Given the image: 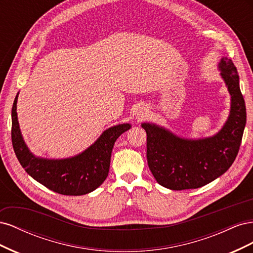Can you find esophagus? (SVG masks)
<instances>
[{"instance_id":"34e87169","label":"esophagus","mask_w":253,"mask_h":253,"mask_svg":"<svg viewBox=\"0 0 253 253\" xmlns=\"http://www.w3.org/2000/svg\"><path fill=\"white\" fill-rule=\"evenodd\" d=\"M147 114H148V110H145V109H140L139 110V112L137 113V118L138 119H142V118H144V117H147Z\"/></svg>"}]
</instances>
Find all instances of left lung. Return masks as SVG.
<instances>
[{
  "mask_svg": "<svg viewBox=\"0 0 253 253\" xmlns=\"http://www.w3.org/2000/svg\"><path fill=\"white\" fill-rule=\"evenodd\" d=\"M218 68L231 96V108L226 124L216 135L186 139L156 125H141L147 132L149 168L165 188L177 191L201 188L223 175L239 153L246 126V105L239 74L228 58L220 60Z\"/></svg>",
  "mask_w": 253,
  "mask_h": 253,
  "instance_id": "1",
  "label": "left lung"
}]
</instances>
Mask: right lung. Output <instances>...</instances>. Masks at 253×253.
<instances>
[{"label":"right lung","instance_id":"add662e5","mask_svg":"<svg viewBox=\"0 0 253 253\" xmlns=\"http://www.w3.org/2000/svg\"><path fill=\"white\" fill-rule=\"evenodd\" d=\"M11 110V140L17 158L25 171L38 182L62 195H84L97 189L108 177L112 150L118 137L131 128L124 124L112 126L81 154L65 159L36 157L30 153L21 135L17 101Z\"/></svg>","mask_w":253,"mask_h":253}]
</instances>
